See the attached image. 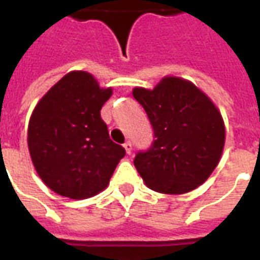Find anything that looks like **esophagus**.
<instances>
[{
  "instance_id": "1",
  "label": "esophagus",
  "mask_w": 260,
  "mask_h": 260,
  "mask_svg": "<svg viewBox=\"0 0 260 260\" xmlns=\"http://www.w3.org/2000/svg\"><path fill=\"white\" fill-rule=\"evenodd\" d=\"M124 148H125L126 154H131L132 152V144H131V142H125L124 143Z\"/></svg>"
}]
</instances>
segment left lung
Instances as JSON below:
<instances>
[{
    "label": "left lung",
    "mask_w": 260,
    "mask_h": 260,
    "mask_svg": "<svg viewBox=\"0 0 260 260\" xmlns=\"http://www.w3.org/2000/svg\"><path fill=\"white\" fill-rule=\"evenodd\" d=\"M132 94L147 113L155 138L134 161L146 185L170 195L202 185L217 168L225 144L217 106L181 77L166 76L152 90L136 87Z\"/></svg>",
    "instance_id": "left-lung-1"
}]
</instances>
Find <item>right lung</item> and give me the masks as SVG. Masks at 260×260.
I'll return each instance as SVG.
<instances>
[{
    "instance_id": "1",
    "label": "right lung",
    "mask_w": 260,
    "mask_h": 260,
    "mask_svg": "<svg viewBox=\"0 0 260 260\" xmlns=\"http://www.w3.org/2000/svg\"><path fill=\"white\" fill-rule=\"evenodd\" d=\"M113 94L84 71L67 73L34 109L27 143L37 173L51 191L87 199L108 187L125 150L113 143L101 109Z\"/></svg>"
}]
</instances>
